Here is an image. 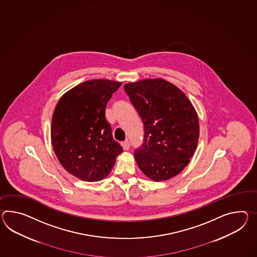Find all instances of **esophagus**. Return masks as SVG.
Here are the masks:
<instances>
[{
    "mask_svg": "<svg viewBox=\"0 0 257 257\" xmlns=\"http://www.w3.org/2000/svg\"><path fill=\"white\" fill-rule=\"evenodd\" d=\"M121 147H122L123 151H128V150L130 149V143H129V141L122 142V143H121Z\"/></svg>",
    "mask_w": 257,
    "mask_h": 257,
    "instance_id": "obj_1",
    "label": "esophagus"
}]
</instances>
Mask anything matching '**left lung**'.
I'll list each match as a JSON object with an SVG mask.
<instances>
[{"instance_id":"1","label":"left lung","mask_w":257,"mask_h":257,"mask_svg":"<svg viewBox=\"0 0 257 257\" xmlns=\"http://www.w3.org/2000/svg\"><path fill=\"white\" fill-rule=\"evenodd\" d=\"M124 90L144 123L143 144L135 151L138 167L153 181L178 175L199 142L194 106L179 88L163 79L130 82Z\"/></svg>"}]
</instances>
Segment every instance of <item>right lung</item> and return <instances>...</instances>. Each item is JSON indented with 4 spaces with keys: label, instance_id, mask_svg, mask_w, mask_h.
I'll return each mask as SVG.
<instances>
[{
    "label": "right lung",
    "instance_id": "add662e5",
    "mask_svg": "<svg viewBox=\"0 0 257 257\" xmlns=\"http://www.w3.org/2000/svg\"><path fill=\"white\" fill-rule=\"evenodd\" d=\"M121 82L91 80L63 94L54 110L51 139L64 169L83 181L102 180L122 148L112 137L106 106Z\"/></svg>",
    "mask_w": 257,
    "mask_h": 257
}]
</instances>
